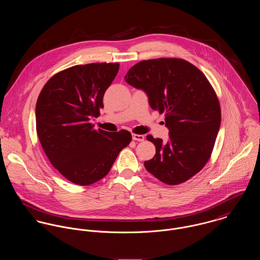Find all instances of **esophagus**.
<instances>
[{"instance_id":"obj_1","label":"esophagus","mask_w":260,"mask_h":260,"mask_svg":"<svg viewBox=\"0 0 260 260\" xmlns=\"http://www.w3.org/2000/svg\"><path fill=\"white\" fill-rule=\"evenodd\" d=\"M132 139H133L134 141H139V142H141V141L144 140V136H143V135H139V134H132Z\"/></svg>"}]
</instances>
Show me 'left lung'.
<instances>
[{
	"label": "left lung",
	"instance_id": "8db88e82",
	"mask_svg": "<svg viewBox=\"0 0 260 260\" xmlns=\"http://www.w3.org/2000/svg\"><path fill=\"white\" fill-rule=\"evenodd\" d=\"M125 81L148 96L150 107L165 115L166 143L148 135L156 154L146 170L168 185L197 174L212 153L221 122L217 96L197 67L183 59L160 58L134 65Z\"/></svg>",
	"mask_w": 260,
	"mask_h": 260
}]
</instances>
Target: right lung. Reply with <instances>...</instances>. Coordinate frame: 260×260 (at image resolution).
<instances>
[{
  "label": "right lung",
  "instance_id": "1",
  "mask_svg": "<svg viewBox=\"0 0 260 260\" xmlns=\"http://www.w3.org/2000/svg\"><path fill=\"white\" fill-rule=\"evenodd\" d=\"M118 63L77 65L54 75L36 105L38 137L51 164L69 181L90 185L105 177L118 154L132 139L127 130H95L103 96Z\"/></svg>",
  "mask_w": 260,
  "mask_h": 260
}]
</instances>
